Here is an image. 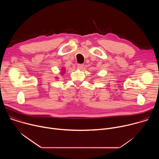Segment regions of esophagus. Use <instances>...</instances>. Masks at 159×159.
<instances>
[{"label":"esophagus","mask_w":159,"mask_h":159,"mask_svg":"<svg viewBox=\"0 0 159 159\" xmlns=\"http://www.w3.org/2000/svg\"><path fill=\"white\" fill-rule=\"evenodd\" d=\"M84 67V64H77V68L79 69H82V68Z\"/></svg>","instance_id":"1"}]
</instances>
